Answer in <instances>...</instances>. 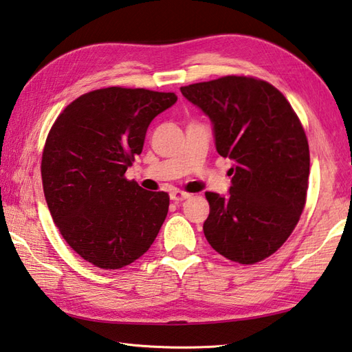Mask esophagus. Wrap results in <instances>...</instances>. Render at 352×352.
<instances>
[{
  "label": "esophagus",
  "instance_id": "obj_1",
  "mask_svg": "<svg viewBox=\"0 0 352 352\" xmlns=\"http://www.w3.org/2000/svg\"><path fill=\"white\" fill-rule=\"evenodd\" d=\"M189 197H190V194L183 192V190H174V192H170V200L175 201V203L186 200V198H189Z\"/></svg>",
  "mask_w": 352,
  "mask_h": 352
}]
</instances>
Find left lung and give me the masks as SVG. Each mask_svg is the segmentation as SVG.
<instances>
[{
    "instance_id": "1",
    "label": "left lung",
    "mask_w": 352,
    "mask_h": 352,
    "mask_svg": "<svg viewBox=\"0 0 352 352\" xmlns=\"http://www.w3.org/2000/svg\"><path fill=\"white\" fill-rule=\"evenodd\" d=\"M212 123L215 148L234 162L229 194L206 192L204 237L217 252L241 265L270 257L303 212L309 146L283 94L251 76L180 87Z\"/></svg>"
}]
</instances>
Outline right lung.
I'll return each instance as SVG.
<instances>
[{
	"label": "right lung",
	"instance_id": "add662e5",
	"mask_svg": "<svg viewBox=\"0 0 352 352\" xmlns=\"http://www.w3.org/2000/svg\"><path fill=\"white\" fill-rule=\"evenodd\" d=\"M174 92L106 87L72 101L50 129L41 177L63 239L101 270H120L148 251L168 215L169 195L124 174L143 151L151 121Z\"/></svg>",
	"mask_w": 352,
	"mask_h": 352
}]
</instances>
